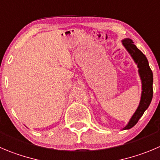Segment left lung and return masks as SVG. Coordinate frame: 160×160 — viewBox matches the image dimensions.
Segmentation results:
<instances>
[{
    "mask_svg": "<svg viewBox=\"0 0 160 160\" xmlns=\"http://www.w3.org/2000/svg\"><path fill=\"white\" fill-rule=\"evenodd\" d=\"M122 43L127 51L130 53L135 63L138 65V74L141 78V89H142L139 105L127 126L122 128V130H129L134 127L151 104L153 96V74L146 56L143 54L141 50L137 48L136 45H133V42L131 39H123L122 40Z\"/></svg>",
    "mask_w": 160,
    "mask_h": 160,
    "instance_id": "left-lung-1",
    "label": "left lung"
}]
</instances>
